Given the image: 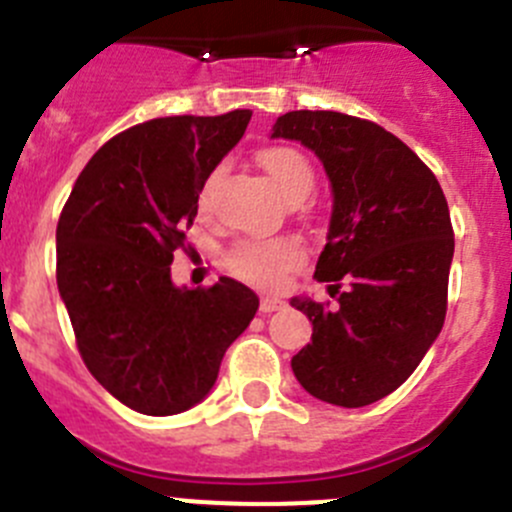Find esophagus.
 I'll return each instance as SVG.
<instances>
[{"label": "esophagus", "mask_w": 512, "mask_h": 512, "mask_svg": "<svg viewBox=\"0 0 512 512\" xmlns=\"http://www.w3.org/2000/svg\"><path fill=\"white\" fill-rule=\"evenodd\" d=\"M283 300L280 298H262L260 300V313H275V310L283 308Z\"/></svg>", "instance_id": "1"}]
</instances>
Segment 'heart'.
<instances>
[{"instance_id": "1", "label": "heart", "mask_w": 512, "mask_h": 512, "mask_svg": "<svg viewBox=\"0 0 512 512\" xmlns=\"http://www.w3.org/2000/svg\"><path fill=\"white\" fill-rule=\"evenodd\" d=\"M257 164L262 166L270 181L283 191L285 197L298 202L308 197L313 189L315 174L310 161L293 146H267L257 154ZM222 169H214L199 186V209L209 212L214 199V189ZM303 252L293 240H242L229 250L227 265L234 275L260 288H275L285 280L290 270L300 262Z\"/></svg>"}]
</instances>
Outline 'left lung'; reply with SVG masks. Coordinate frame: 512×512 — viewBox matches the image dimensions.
Listing matches in <instances>:
<instances>
[{
    "instance_id": "obj_1",
    "label": "left lung",
    "mask_w": 512,
    "mask_h": 512,
    "mask_svg": "<svg viewBox=\"0 0 512 512\" xmlns=\"http://www.w3.org/2000/svg\"><path fill=\"white\" fill-rule=\"evenodd\" d=\"M272 136L315 151L333 186L315 278L333 283L338 305L290 300L313 323L290 366L315 399L366 407L399 389L442 331L455 252L450 207L429 166L374 121L290 111Z\"/></svg>"
}]
</instances>
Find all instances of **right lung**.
Here are the masks:
<instances>
[{
	"label": "right lung",
	"mask_w": 512,
	"mask_h": 512,
	"mask_svg": "<svg viewBox=\"0 0 512 512\" xmlns=\"http://www.w3.org/2000/svg\"><path fill=\"white\" fill-rule=\"evenodd\" d=\"M252 111L169 116L103 143L57 222V290L85 366L121 404L148 417L194 407L260 298L219 278L171 283L174 252L191 250L199 186L240 141Z\"/></svg>",
	"instance_id": "obj_1"
}]
</instances>
